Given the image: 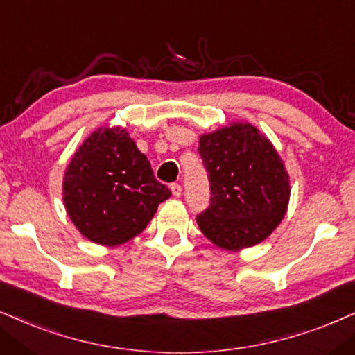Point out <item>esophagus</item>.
<instances>
[{
	"instance_id": "1",
	"label": "esophagus",
	"mask_w": 355,
	"mask_h": 355,
	"mask_svg": "<svg viewBox=\"0 0 355 355\" xmlns=\"http://www.w3.org/2000/svg\"><path fill=\"white\" fill-rule=\"evenodd\" d=\"M170 190H172V195L177 196V198L182 195V185H180V183H172V185H170Z\"/></svg>"
}]
</instances>
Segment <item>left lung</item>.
Segmentation results:
<instances>
[{
	"instance_id": "8db88e82",
	"label": "left lung",
	"mask_w": 355,
	"mask_h": 355,
	"mask_svg": "<svg viewBox=\"0 0 355 355\" xmlns=\"http://www.w3.org/2000/svg\"><path fill=\"white\" fill-rule=\"evenodd\" d=\"M209 205L200 230L226 250L259 244L280 224L290 198L288 173L273 146L250 124H231L200 137Z\"/></svg>"
}]
</instances>
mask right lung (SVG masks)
<instances>
[{"label":"right lung","instance_id":"1","mask_svg":"<svg viewBox=\"0 0 355 355\" xmlns=\"http://www.w3.org/2000/svg\"><path fill=\"white\" fill-rule=\"evenodd\" d=\"M172 195L124 129H98L70 160L64 201L78 231L116 245L146 230L157 206Z\"/></svg>","mask_w":355,"mask_h":355}]
</instances>
